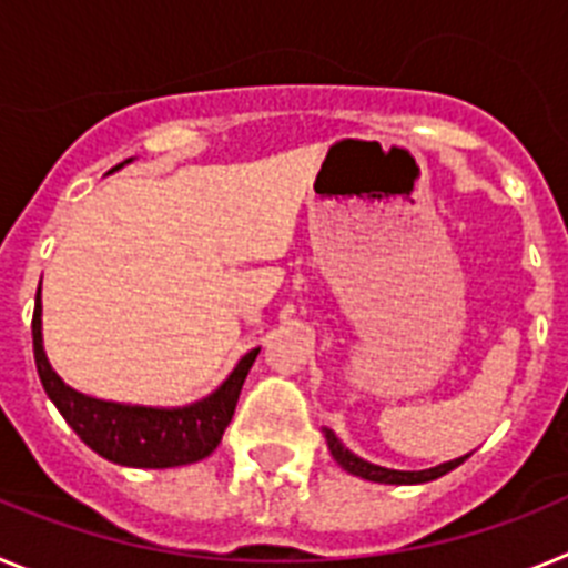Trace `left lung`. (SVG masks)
Instances as JSON below:
<instances>
[{"instance_id": "left-lung-1", "label": "left lung", "mask_w": 568, "mask_h": 568, "mask_svg": "<svg viewBox=\"0 0 568 568\" xmlns=\"http://www.w3.org/2000/svg\"><path fill=\"white\" fill-rule=\"evenodd\" d=\"M324 435H327L329 453H333V458L338 460L341 469H346V471H349V475H358V478L375 480V484H426V480H435V478H440V475H446V471H453L455 466L464 464V458H469V455H464V458L449 460V464H440V466H435V469H424V471L384 469V466L366 464V460L355 458V455L349 453V449H344V446H341V440L335 438V435L329 433V429Z\"/></svg>"}]
</instances>
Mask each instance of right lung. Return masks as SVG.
Listing matches in <instances>:
<instances>
[{"label":"right lung","mask_w":568,"mask_h":568,"mask_svg":"<svg viewBox=\"0 0 568 568\" xmlns=\"http://www.w3.org/2000/svg\"><path fill=\"white\" fill-rule=\"evenodd\" d=\"M33 358L48 398L57 404L62 418L84 444L102 458L135 469H170L207 458L239 404L241 386L247 378L258 349L239 361L227 381L210 398L182 409H153V406H124L70 389L53 369L42 349V301L37 293L33 310Z\"/></svg>","instance_id":"obj_1"}]
</instances>
